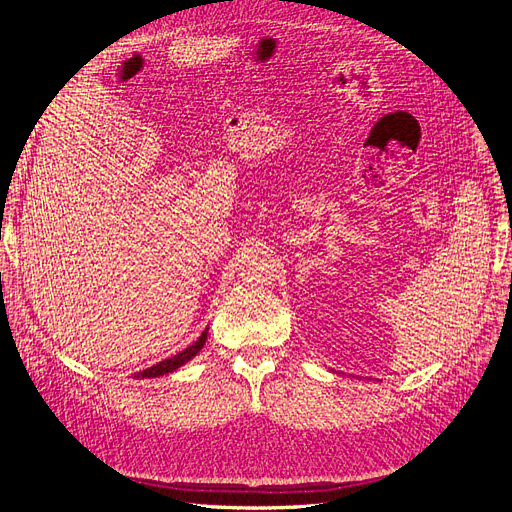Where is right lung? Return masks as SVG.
Here are the masks:
<instances>
[{
  "instance_id": "right-lung-1",
  "label": "right lung",
  "mask_w": 512,
  "mask_h": 512,
  "mask_svg": "<svg viewBox=\"0 0 512 512\" xmlns=\"http://www.w3.org/2000/svg\"><path fill=\"white\" fill-rule=\"evenodd\" d=\"M205 342H207V331H205L203 335H200L190 348H185L183 352H179V354H175V356H170V359H164L162 363H156V365L149 367V369L138 371V374H134V378H158V376L170 374V371H175V369L181 367L183 363H188V361L192 359V356H196V354L200 352V348L205 346Z\"/></svg>"
}]
</instances>
